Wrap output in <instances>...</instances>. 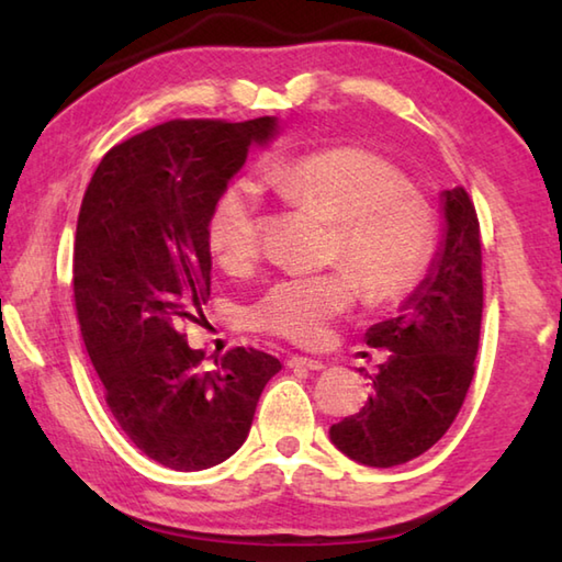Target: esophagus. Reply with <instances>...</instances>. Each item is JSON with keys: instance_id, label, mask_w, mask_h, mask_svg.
Segmentation results:
<instances>
[{"instance_id": "1", "label": "esophagus", "mask_w": 562, "mask_h": 562, "mask_svg": "<svg viewBox=\"0 0 562 562\" xmlns=\"http://www.w3.org/2000/svg\"><path fill=\"white\" fill-rule=\"evenodd\" d=\"M290 369H312V372H318V369H324V362L321 360H312V357H290L288 360Z\"/></svg>"}]
</instances>
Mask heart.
Returning <instances> with one entry per match:
<instances>
[{"label":"heart","mask_w":562,"mask_h":562,"mask_svg":"<svg viewBox=\"0 0 562 562\" xmlns=\"http://www.w3.org/2000/svg\"><path fill=\"white\" fill-rule=\"evenodd\" d=\"M266 181L288 205L330 222L324 262L333 270L274 282L250 308L254 328L312 348L360 294L384 308L420 288L437 250V217L396 166L369 149L333 147L274 164ZM207 246L234 278L258 268L260 214L248 183H232L214 202Z\"/></svg>","instance_id":"heart-1"}]
</instances>
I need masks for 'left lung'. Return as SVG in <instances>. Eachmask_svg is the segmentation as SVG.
I'll list each match as a JSON object with an SVG mask.
<instances>
[{"label": "left lung", "instance_id": "8db88e82", "mask_svg": "<svg viewBox=\"0 0 562 562\" xmlns=\"http://www.w3.org/2000/svg\"><path fill=\"white\" fill-rule=\"evenodd\" d=\"M441 241L425 280L396 318L364 333L389 350L364 408L330 427V441L357 463L391 469L445 437L473 379L481 340V224L461 186L441 190Z\"/></svg>", "mask_w": 562, "mask_h": 562}]
</instances>
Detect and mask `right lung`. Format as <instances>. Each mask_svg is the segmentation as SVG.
<instances>
[{"instance_id":"1","label":"right lung","mask_w":562,"mask_h":562,"mask_svg":"<svg viewBox=\"0 0 562 562\" xmlns=\"http://www.w3.org/2000/svg\"><path fill=\"white\" fill-rule=\"evenodd\" d=\"M278 117L171 121L115 145L83 193L75 304L105 403L130 441L173 471H202L244 445L278 357L234 348L214 369L183 326L205 321L207 220Z\"/></svg>"}]
</instances>
